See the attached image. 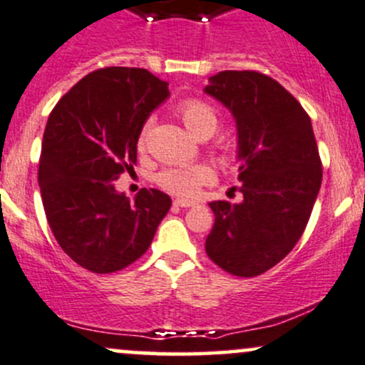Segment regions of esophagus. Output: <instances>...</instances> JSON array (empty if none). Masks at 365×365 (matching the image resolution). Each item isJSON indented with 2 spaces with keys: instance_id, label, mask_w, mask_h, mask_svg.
<instances>
[{
  "instance_id": "34e87169",
  "label": "esophagus",
  "mask_w": 365,
  "mask_h": 365,
  "mask_svg": "<svg viewBox=\"0 0 365 365\" xmlns=\"http://www.w3.org/2000/svg\"><path fill=\"white\" fill-rule=\"evenodd\" d=\"M173 205H175L176 208H190V206L195 205V201H189V199H175Z\"/></svg>"
}]
</instances>
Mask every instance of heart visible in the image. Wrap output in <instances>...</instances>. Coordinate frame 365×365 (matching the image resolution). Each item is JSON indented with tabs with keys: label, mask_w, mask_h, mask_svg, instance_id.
Here are the masks:
<instances>
[{
	"label": "heart",
	"mask_w": 365,
	"mask_h": 365,
	"mask_svg": "<svg viewBox=\"0 0 365 365\" xmlns=\"http://www.w3.org/2000/svg\"><path fill=\"white\" fill-rule=\"evenodd\" d=\"M180 117H182L185 128L199 140L210 138L218 128V113L215 112L208 103L201 101V99H187V101H183L182 106H180ZM147 133L148 124L140 133V140H138V148L140 150H143L145 143H147ZM212 180L213 171L206 164L170 168V170H164L157 176V183L164 190L176 195H183V197L194 195L199 190V187L212 182Z\"/></svg>",
	"instance_id": "b5f03b06"
}]
</instances>
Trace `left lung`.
Returning <instances> with one entry per match:
<instances>
[{"label": "left lung", "instance_id": "1", "mask_svg": "<svg viewBox=\"0 0 365 365\" xmlns=\"http://www.w3.org/2000/svg\"><path fill=\"white\" fill-rule=\"evenodd\" d=\"M205 94L232 115L241 202L212 201L206 253L234 276L266 273L304 232L322 185L308 113L289 91L257 71H220Z\"/></svg>", "mask_w": 365, "mask_h": 365}]
</instances>
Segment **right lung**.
I'll list each match as a JSON object with an SVG mask.
<instances>
[{"mask_svg": "<svg viewBox=\"0 0 365 365\" xmlns=\"http://www.w3.org/2000/svg\"><path fill=\"white\" fill-rule=\"evenodd\" d=\"M170 83L141 68L83 76L48 117L40 185L57 243L78 266L113 273L140 259L171 208L170 195L143 189L125 197L115 180L136 164L145 122L170 98Z\"/></svg>", "mask_w": 365, "mask_h": 365, "instance_id": "add662e5", "label": "right lung"}]
</instances>
